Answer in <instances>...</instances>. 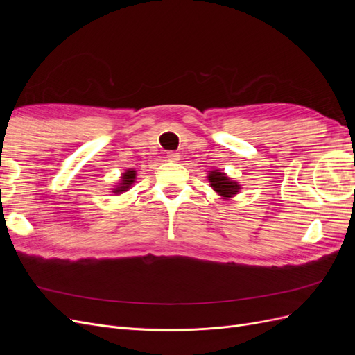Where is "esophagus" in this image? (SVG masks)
<instances>
[{
    "label": "esophagus",
    "mask_w": 355,
    "mask_h": 355,
    "mask_svg": "<svg viewBox=\"0 0 355 355\" xmlns=\"http://www.w3.org/2000/svg\"><path fill=\"white\" fill-rule=\"evenodd\" d=\"M167 159L173 161V163H178V161L180 159V155L178 153H167Z\"/></svg>",
    "instance_id": "34e87169"
}]
</instances>
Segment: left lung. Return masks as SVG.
I'll use <instances>...</instances> for the list:
<instances>
[{
    "label": "left lung",
    "instance_id": "left-lung-1",
    "mask_svg": "<svg viewBox=\"0 0 355 355\" xmlns=\"http://www.w3.org/2000/svg\"><path fill=\"white\" fill-rule=\"evenodd\" d=\"M207 178L210 182V187L216 191L223 200L235 197L241 189L239 182L232 180L231 178H228L227 175L222 173V171H219V170H210Z\"/></svg>",
    "mask_w": 355,
    "mask_h": 355
}]
</instances>
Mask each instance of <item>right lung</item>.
Masks as SVG:
<instances>
[{
    "label": "right lung",
    "mask_w": 355,
    "mask_h": 355,
    "mask_svg": "<svg viewBox=\"0 0 355 355\" xmlns=\"http://www.w3.org/2000/svg\"><path fill=\"white\" fill-rule=\"evenodd\" d=\"M135 179H136V170L128 168L127 171H124L121 179H120L121 184H118L112 189V192H114V194H123V192L128 191V188H130L135 184Z\"/></svg>",
    "instance_id": "add662e5"
}]
</instances>
